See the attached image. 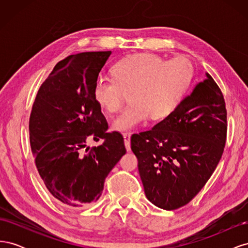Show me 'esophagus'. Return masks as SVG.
<instances>
[{"mask_svg":"<svg viewBox=\"0 0 248 248\" xmlns=\"http://www.w3.org/2000/svg\"><path fill=\"white\" fill-rule=\"evenodd\" d=\"M123 138H124V144H125V147H126V150L127 151H130L131 148H130V138H131V133L129 132H126L123 134Z\"/></svg>","mask_w":248,"mask_h":248,"instance_id":"1","label":"esophagus"}]
</instances>
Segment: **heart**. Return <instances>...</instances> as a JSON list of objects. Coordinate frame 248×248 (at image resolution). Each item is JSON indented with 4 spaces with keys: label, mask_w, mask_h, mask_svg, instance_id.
Returning <instances> with one entry per match:
<instances>
[{
    "label": "heart",
    "mask_w": 248,
    "mask_h": 248,
    "mask_svg": "<svg viewBox=\"0 0 248 248\" xmlns=\"http://www.w3.org/2000/svg\"><path fill=\"white\" fill-rule=\"evenodd\" d=\"M112 78L95 80L93 96L108 112H115L129 94L127 107L111 123L112 129L127 132L146 123L170 116L186 95L194 77L191 63L184 58L166 61L152 54H136L118 61Z\"/></svg>",
    "instance_id": "heart-1"
}]
</instances>
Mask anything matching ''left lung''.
I'll return each mask as SVG.
<instances>
[{
	"mask_svg": "<svg viewBox=\"0 0 248 248\" xmlns=\"http://www.w3.org/2000/svg\"><path fill=\"white\" fill-rule=\"evenodd\" d=\"M194 87L170 116L133 134L131 150L147 199L164 210L185 206L207 183L227 140V109L212 77Z\"/></svg>",
	"mask_w": 248,
	"mask_h": 248,
	"instance_id": "8db88e82",
	"label": "left lung"
}]
</instances>
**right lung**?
<instances>
[{
  "label": "right lung",
  "mask_w": 248,
  "mask_h": 248,
  "mask_svg": "<svg viewBox=\"0 0 248 248\" xmlns=\"http://www.w3.org/2000/svg\"><path fill=\"white\" fill-rule=\"evenodd\" d=\"M111 51H87L60 61L43 81L30 116V144L43 183L58 201L84 207L101 196L104 181L126 153L108 125L93 87ZM104 144L85 152L90 139Z\"/></svg>",
  "instance_id": "right-lung-1"
}]
</instances>
